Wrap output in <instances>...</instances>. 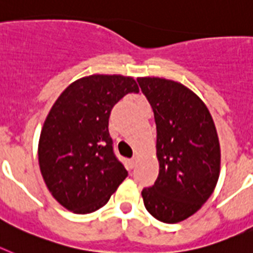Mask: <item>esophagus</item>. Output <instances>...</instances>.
<instances>
[{
	"mask_svg": "<svg viewBox=\"0 0 253 253\" xmlns=\"http://www.w3.org/2000/svg\"><path fill=\"white\" fill-rule=\"evenodd\" d=\"M136 163H137V159H136V157H133L132 159H129V167H131V168H135Z\"/></svg>",
	"mask_w": 253,
	"mask_h": 253,
	"instance_id": "esophagus-1",
	"label": "esophagus"
}]
</instances>
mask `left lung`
Listing matches in <instances>:
<instances>
[{
	"instance_id": "8db88e82",
	"label": "left lung",
	"mask_w": 253,
	"mask_h": 253,
	"mask_svg": "<svg viewBox=\"0 0 253 253\" xmlns=\"http://www.w3.org/2000/svg\"><path fill=\"white\" fill-rule=\"evenodd\" d=\"M157 124L159 174L141 195L154 218L174 224L193 215L214 192L220 173V146L204 102L177 81L137 79Z\"/></svg>"
}]
</instances>
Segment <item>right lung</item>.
<instances>
[{
    "instance_id": "right-lung-1",
    "label": "right lung",
    "mask_w": 253,
    "mask_h": 253,
    "mask_svg": "<svg viewBox=\"0 0 253 253\" xmlns=\"http://www.w3.org/2000/svg\"><path fill=\"white\" fill-rule=\"evenodd\" d=\"M139 93L122 75H91L63 90L41 132L38 159L52 196L70 211L89 214L108 203L128 173L108 131L113 107Z\"/></svg>"
}]
</instances>
